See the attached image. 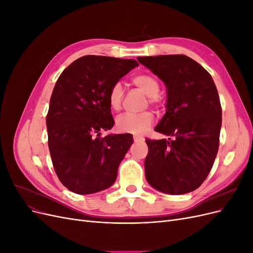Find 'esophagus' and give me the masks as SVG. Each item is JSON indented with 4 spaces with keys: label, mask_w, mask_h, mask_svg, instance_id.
<instances>
[{
    "label": "esophagus",
    "mask_w": 253,
    "mask_h": 253,
    "mask_svg": "<svg viewBox=\"0 0 253 253\" xmlns=\"http://www.w3.org/2000/svg\"><path fill=\"white\" fill-rule=\"evenodd\" d=\"M133 138H134V141H135V142H138V141H143V140H144V138H143V137H141V136H134Z\"/></svg>",
    "instance_id": "1"
}]
</instances>
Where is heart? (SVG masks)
Wrapping results in <instances>:
<instances>
[{
    "label": "heart",
    "instance_id": "heart-1",
    "mask_svg": "<svg viewBox=\"0 0 253 253\" xmlns=\"http://www.w3.org/2000/svg\"><path fill=\"white\" fill-rule=\"evenodd\" d=\"M132 82L144 95L149 97L150 103H158L160 85L154 76L149 74L136 75L133 77ZM122 99H124L122 85L119 82L113 84L108 96L110 108L113 111H119L121 109ZM153 124H154V115L151 112H143L139 114L126 113L117 117L116 128L122 133L143 134L148 131Z\"/></svg>",
    "mask_w": 253,
    "mask_h": 253
}]
</instances>
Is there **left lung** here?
Here are the masks:
<instances>
[{
	"label": "left lung",
	"instance_id": "obj_1",
	"mask_svg": "<svg viewBox=\"0 0 253 253\" xmlns=\"http://www.w3.org/2000/svg\"><path fill=\"white\" fill-rule=\"evenodd\" d=\"M167 87L166 114L155 131L169 139H145V178L160 192H192L210 173L221 126V106L211 75L185 55L139 57Z\"/></svg>",
	"mask_w": 253,
	"mask_h": 253
}]
</instances>
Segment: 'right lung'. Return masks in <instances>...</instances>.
<instances>
[{"mask_svg":"<svg viewBox=\"0 0 253 253\" xmlns=\"http://www.w3.org/2000/svg\"><path fill=\"white\" fill-rule=\"evenodd\" d=\"M136 66L133 59L84 56L58 78L46 116L48 148L58 178L72 192L96 193L116 180L133 137L100 135L115 124L111 87Z\"/></svg>","mask_w":253,"mask_h":253,"instance_id":"add662e5","label":"right lung"}]
</instances>
